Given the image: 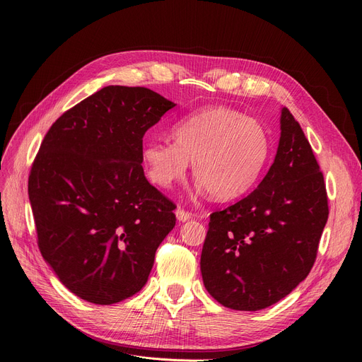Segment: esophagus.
Returning <instances> with one entry per match:
<instances>
[{
  "label": "esophagus",
  "mask_w": 362,
  "mask_h": 362,
  "mask_svg": "<svg viewBox=\"0 0 362 362\" xmlns=\"http://www.w3.org/2000/svg\"><path fill=\"white\" fill-rule=\"evenodd\" d=\"M191 213L189 211H186V210H183V208H180V206H177V210H176V217H177V220L179 221H187L189 218H191Z\"/></svg>",
  "instance_id": "obj_1"
}]
</instances>
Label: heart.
Returning <instances> with one entry per match:
<instances>
[{"label":"heart","instance_id":"obj_1","mask_svg":"<svg viewBox=\"0 0 362 362\" xmlns=\"http://www.w3.org/2000/svg\"><path fill=\"white\" fill-rule=\"evenodd\" d=\"M165 141H148L142 161L148 177L161 187L185 179L189 163L202 192L218 201L248 194L270 158L267 129L243 112L224 107L201 108L182 119Z\"/></svg>","mask_w":362,"mask_h":362}]
</instances>
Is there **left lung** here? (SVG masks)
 <instances>
[{
    "label": "left lung",
    "mask_w": 362,
    "mask_h": 362,
    "mask_svg": "<svg viewBox=\"0 0 362 362\" xmlns=\"http://www.w3.org/2000/svg\"><path fill=\"white\" fill-rule=\"evenodd\" d=\"M274 163L254 192L210 216L204 286L223 307L267 308L308 276L329 217L326 183L299 123L283 107Z\"/></svg>",
    "instance_id": "8db88e82"
}]
</instances>
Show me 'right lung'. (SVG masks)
Instances as JSON below:
<instances>
[{
    "label": "right lung",
    "instance_id": "1",
    "mask_svg": "<svg viewBox=\"0 0 362 362\" xmlns=\"http://www.w3.org/2000/svg\"><path fill=\"white\" fill-rule=\"evenodd\" d=\"M176 104L105 86L49 127L29 175L37 246L64 286L111 305L139 292L176 205L142 168V139Z\"/></svg>",
    "mask_w": 362,
    "mask_h": 362
}]
</instances>
